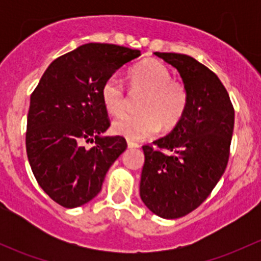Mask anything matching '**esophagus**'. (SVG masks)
<instances>
[{
  "instance_id": "obj_1",
  "label": "esophagus",
  "mask_w": 261,
  "mask_h": 261,
  "mask_svg": "<svg viewBox=\"0 0 261 261\" xmlns=\"http://www.w3.org/2000/svg\"><path fill=\"white\" fill-rule=\"evenodd\" d=\"M127 146L130 147V149H136V147H140L138 143H134V141L131 140H127Z\"/></svg>"
}]
</instances>
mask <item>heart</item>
<instances>
[{
	"mask_svg": "<svg viewBox=\"0 0 261 261\" xmlns=\"http://www.w3.org/2000/svg\"><path fill=\"white\" fill-rule=\"evenodd\" d=\"M133 91L145 92L139 106L140 114H127L112 123L116 135L128 140H143L168 131L180 122L189 103V94L181 82L173 81L172 73L163 63L147 59L128 73ZM102 102L111 115H121L127 105V96L117 77H110L101 89Z\"/></svg>",
	"mask_w": 261,
	"mask_h": 261,
	"instance_id": "heart-1",
	"label": "heart"
}]
</instances>
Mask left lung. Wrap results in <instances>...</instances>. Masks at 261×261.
I'll return each instance as SVG.
<instances>
[{
    "label": "left lung",
    "mask_w": 261,
    "mask_h": 261,
    "mask_svg": "<svg viewBox=\"0 0 261 261\" xmlns=\"http://www.w3.org/2000/svg\"><path fill=\"white\" fill-rule=\"evenodd\" d=\"M154 54L179 72L189 94L180 122L155 146H143L140 197L152 213L170 220L201 206L225 173L235 111L223 84L206 65L189 55Z\"/></svg>",
    "instance_id": "obj_1"
}]
</instances>
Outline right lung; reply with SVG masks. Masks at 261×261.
I'll use <instances>...</instances> for the list:
<instances>
[{
    "label": "right lung",
    "instance_id": "right-lung-1",
    "mask_svg": "<svg viewBox=\"0 0 261 261\" xmlns=\"http://www.w3.org/2000/svg\"><path fill=\"white\" fill-rule=\"evenodd\" d=\"M140 55L114 44H84L57 58L34 89L26 152L39 186L60 206L74 208L93 199L127 147L122 136H102L110 120L101 89Z\"/></svg>",
    "mask_w": 261,
    "mask_h": 261
}]
</instances>
